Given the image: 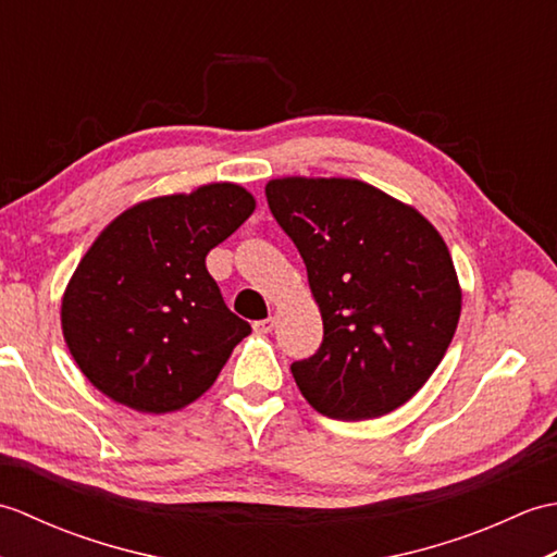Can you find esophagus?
<instances>
[{
  "label": "esophagus",
  "mask_w": 557,
  "mask_h": 557,
  "mask_svg": "<svg viewBox=\"0 0 557 557\" xmlns=\"http://www.w3.org/2000/svg\"><path fill=\"white\" fill-rule=\"evenodd\" d=\"M272 327H275V318H263V321H256L253 323V330L256 333H260V335H268V333H272Z\"/></svg>",
  "instance_id": "esophagus-1"
}]
</instances>
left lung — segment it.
<instances>
[{
	"label": "left lung",
	"instance_id": "left-lung-1",
	"mask_svg": "<svg viewBox=\"0 0 557 557\" xmlns=\"http://www.w3.org/2000/svg\"><path fill=\"white\" fill-rule=\"evenodd\" d=\"M265 196L323 318L321 349L292 363L301 395L339 421L395 411L433 375L459 323L461 287L441 232L345 176H280Z\"/></svg>",
	"mask_w": 557,
	"mask_h": 557
}]
</instances>
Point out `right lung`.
Segmentation results:
<instances>
[{"mask_svg": "<svg viewBox=\"0 0 557 557\" xmlns=\"http://www.w3.org/2000/svg\"><path fill=\"white\" fill-rule=\"evenodd\" d=\"M256 210L244 186L140 200L104 227L62 297L81 373L116 405L170 413L218 381L251 325L222 301L206 256Z\"/></svg>", "mask_w": 557, "mask_h": 557, "instance_id": "obj_1", "label": "right lung"}]
</instances>
